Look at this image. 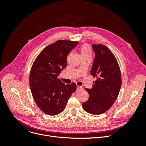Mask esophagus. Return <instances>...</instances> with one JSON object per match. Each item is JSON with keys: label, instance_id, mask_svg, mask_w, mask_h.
Here are the masks:
<instances>
[{"label": "esophagus", "instance_id": "1", "mask_svg": "<svg viewBox=\"0 0 146 146\" xmlns=\"http://www.w3.org/2000/svg\"><path fill=\"white\" fill-rule=\"evenodd\" d=\"M83 90V88H82V87H81V86H77V91H80V90Z\"/></svg>", "mask_w": 146, "mask_h": 146}]
</instances>
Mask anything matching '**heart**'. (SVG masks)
I'll return each mask as SVG.
<instances>
[{
  "label": "heart",
  "instance_id": "b5f03b06",
  "mask_svg": "<svg viewBox=\"0 0 146 146\" xmlns=\"http://www.w3.org/2000/svg\"><path fill=\"white\" fill-rule=\"evenodd\" d=\"M91 47L87 44H85L82 45V46L80 48V55L81 57L82 56H91Z\"/></svg>",
  "mask_w": 146,
  "mask_h": 146
}]
</instances>
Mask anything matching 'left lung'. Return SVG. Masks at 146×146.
<instances>
[{
	"mask_svg": "<svg viewBox=\"0 0 146 146\" xmlns=\"http://www.w3.org/2000/svg\"><path fill=\"white\" fill-rule=\"evenodd\" d=\"M92 48L95 58L90 73L96 80L91 89L85 88L89 99L82 104V107L90 114H100L116 100L121 87V74L116 58L107 47L93 44Z\"/></svg>",
	"mask_w": 146,
	"mask_h": 146,
	"instance_id": "8db88e82",
	"label": "left lung"
}]
</instances>
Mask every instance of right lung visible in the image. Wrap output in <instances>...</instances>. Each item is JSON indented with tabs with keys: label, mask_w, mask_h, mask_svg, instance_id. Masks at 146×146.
<instances>
[{
	"label": "right lung",
	"mask_w": 146,
	"mask_h": 146,
	"mask_svg": "<svg viewBox=\"0 0 146 146\" xmlns=\"http://www.w3.org/2000/svg\"><path fill=\"white\" fill-rule=\"evenodd\" d=\"M78 41L58 40L48 45L35 59L30 73V87L35 103L47 115L62 112L77 85H64L58 78L67 66V56Z\"/></svg>",
	"instance_id": "add662e5"
}]
</instances>
